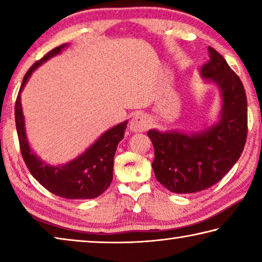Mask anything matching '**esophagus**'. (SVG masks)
<instances>
[{"label": "esophagus", "mask_w": 262, "mask_h": 262, "mask_svg": "<svg viewBox=\"0 0 262 262\" xmlns=\"http://www.w3.org/2000/svg\"><path fill=\"white\" fill-rule=\"evenodd\" d=\"M148 127H149L148 118L142 113L135 114L130 120V123H129L130 130L135 132V133H141V132L147 130Z\"/></svg>", "instance_id": "1"}]
</instances>
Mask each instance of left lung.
<instances>
[{"instance_id":"left-lung-1","label":"left lung","mask_w":262,"mask_h":262,"mask_svg":"<svg viewBox=\"0 0 262 262\" xmlns=\"http://www.w3.org/2000/svg\"><path fill=\"white\" fill-rule=\"evenodd\" d=\"M203 78L221 90L220 121L194 134L148 132L155 149L156 179L172 193H196L219 183L241 157L247 137V99L238 75L212 47Z\"/></svg>"}]
</instances>
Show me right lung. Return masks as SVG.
Segmentation results:
<instances>
[{
    "label": "right lung",
    "mask_w": 262,
    "mask_h": 262,
    "mask_svg": "<svg viewBox=\"0 0 262 262\" xmlns=\"http://www.w3.org/2000/svg\"><path fill=\"white\" fill-rule=\"evenodd\" d=\"M66 46L67 43H63L48 52L42 59L34 62L32 67L26 72L15 104L17 135L19 140L21 156L26 166L33 178L37 179L43 187L57 196L64 199H72V200L95 199L103 194L112 183L115 150L119 142L125 136L128 121L119 123L105 132L90 148L85 150V152L61 166H52L43 163L31 150L25 133L24 115L20 104V91L23 90L34 70L48 59L59 54Z\"/></svg>",
    "instance_id": "add662e5"
}]
</instances>
